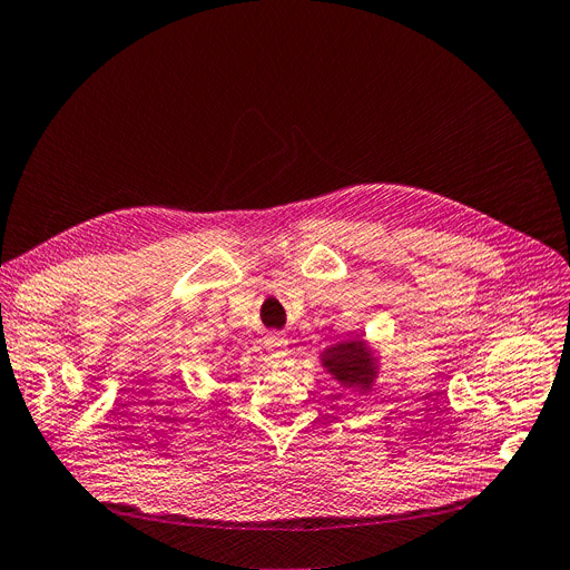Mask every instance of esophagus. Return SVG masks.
<instances>
[{
  "mask_svg": "<svg viewBox=\"0 0 570 570\" xmlns=\"http://www.w3.org/2000/svg\"><path fill=\"white\" fill-rule=\"evenodd\" d=\"M266 350H268L271 357L283 360V357H287V341L281 334H271L266 338Z\"/></svg>",
  "mask_w": 570,
  "mask_h": 570,
  "instance_id": "obj_1",
  "label": "esophagus"
}]
</instances>
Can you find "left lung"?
Returning <instances> with one entry per match:
<instances>
[{"label":"left lung","instance_id":"8db88e82","mask_svg":"<svg viewBox=\"0 0 570 570\" xmlns=\"http://www.w3.org/2000/svg\"><path fill=\"white\" fill-rule=\"evenodd\" d=\"M320 362L334 381L347 390H360L362 394L371 392L381 373V357L375 347L362 336L343 338L320 352Z\"/></svg>","mask_w":570,"mask_h":570}]
</instances>
